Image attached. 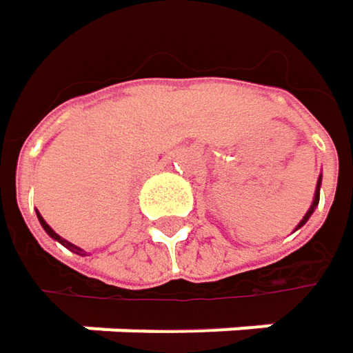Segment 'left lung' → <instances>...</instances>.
Returning a JSON list of instances; mask_svg holds the SVG:
<instances>
[{
    "mask_svg": "<svg viewBox=\"0 0 353 353\" xmlns=\"http://www.w3.org/2000/svg\"><path fill=\"white\" fill-rule=\"evenodd\" d=\"M319 187H321V176L317 179V187H315L314 203H312V207H310V211L305 213V216H303V219L299 221V225H297V229H299V227H303V225L307 223V219H310V216H312V213H314V211H315V207H317V203H319Z\"/></svg>",
    "mask_w": 353,
    "mask_h": 353,
    "instance_id": "8db88e82",
    "label": "left lung"
}]
</instances>
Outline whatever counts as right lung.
<instances>
[{
	"instance_id": "1",
	"label": "right lung",
	"mask_w": 353,
	"mask_h": 353,
	"mask_svg": "<svg viewBox=\"0 0 353 353\" xmlns=\"http://www.w3.org/2000/svg\"><path fill=\"white\" fill-rule=\"evenodd\" d=\"M38 219H39V223H41V227H43V231H46V233H48V235H50L52 239H56V241H58V243H62L65 249H70V251H74V253H78V255H84V251H82L80 247L72 245L70 241L62 239V237H60V235H58V233H56V231H54V229H52V227H50V225H48V223L43 221V216H41V214H39V213H38Z\"/></svg>"
}]
</instances>
